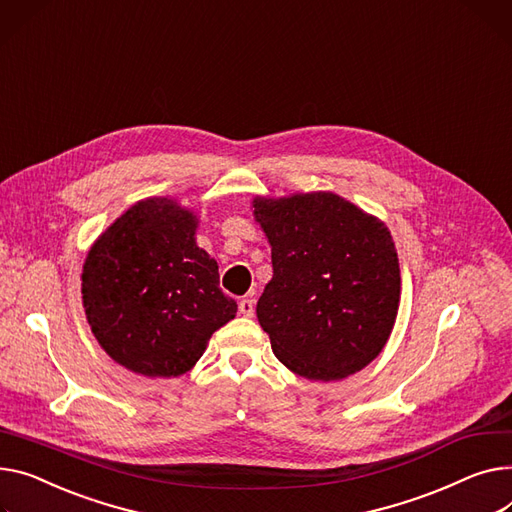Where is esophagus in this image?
Masks as SVG:
<instances>
[{
    "mask_svg": "<svg viewBox=\"0 0 512 512\" xmlns=\"http://www.w3.org/2000/svg\"><path fill=\"white\" fill-rule=\"evenodd\" d=\"M238 311H241L243 317H253L255 315V300L243 298L241 302H238Z\"/></svg>",
    "mask_w": 512,
    "mask_h": 512,
    "instance_id": "obj_1",
    "label": "esophagus"
}]
</instances>
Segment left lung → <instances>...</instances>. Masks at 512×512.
I'll return each instance as SVG.
<instances>
[{"label":"left lung","instance_id":"1","mask_svg":"<svg viewBox=\"0 0 512 512\" xmlns=\"http://www.w3.org/2000/svg\"><path fill=\"white\" fill-rule=\"evenodd\" d=\"M274 278L257 319L276 358L298 377L339 381L381 354L401 276L389 228L331 191L255 197Z\"/></svg>","mask_w":512,"mask_h":512}]
</instances>
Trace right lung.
Wrapping results in <instances>:
<instances>
[{
    "instance_id": "obj_1",
    "label": "right lung",
    "mask_w": 512,
    "mask_h": 512,
    "mask_svg": "<svg viewBox=\"0 0 512 512\" xmlns=\"http://www.w3.org/2000/svg\"><path fill=\"white\" fill-rule=\"evenodd\" d=\"M197 216L177 199L148 197L90 247L82 302L100 348L144 377H179L236 315L218 263L195 243Z\"/></svg>"
}]
</instances>
